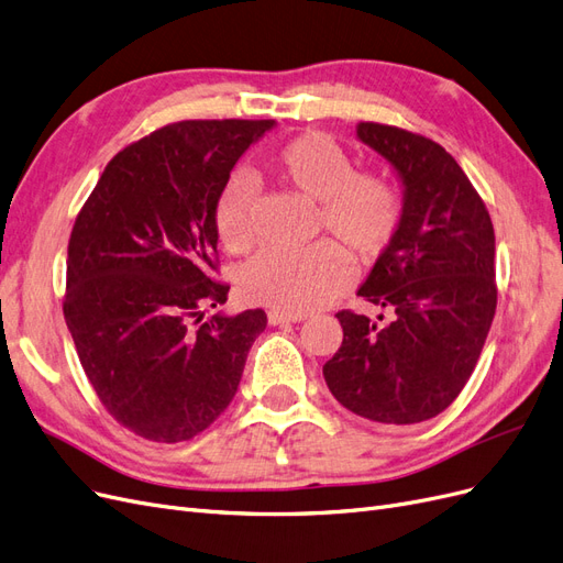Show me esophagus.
<instances>
[{
	"instance_id": "esophagus-1",
	"label": "esophagus",
	"mask_w": 563,
	"mask_h": 563,
	"mask_svg": "<svg viewBox=\"0 0 563 563\" xmlns=\"http://www.w3.org/2000/svg\"><path fill=\"white\" fill-rule=\"evenodd\" d=\"M301 320H306L303 313H287V311H278V308L268 311V324H285V322H301Z\"/></svg>"
}]
</instances>
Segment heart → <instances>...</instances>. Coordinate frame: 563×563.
Wrapping results in <instances>:
<instances>
[{
    "instance_id": "1",
    "label": "heart",
    "mask_w": 563,
    "mask_h": 563,
    "mask_svg": "<svg viewBox=\"0 0 563 563\" xmlns=\"http://www.w3.org/2000/svg\"><path fill=\"white\" fill-rule=\"evenodd\" d=\"M285 185L318 198V227L330 229L360 260H378L402 222V198L386 175L355 170L351 154L320 131H306L271 158ZM217 231L229 252H245L257 241V194L250 177H239L217 203ZM351 255L336 241L303 247H274L252 260L241 292L252 303L287 313H306L330 301L351 278Z\"/></svg>"
}]
</instances>
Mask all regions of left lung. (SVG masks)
Instances as JSON below:
<instances>
[{"instance_id":"1","label":"left lung","mask_w":563,"mask_h":563,"mask_svg":"<svg viewBox=\"0 0 563 563\" xmlns=\"http://www.w3.org/2000/svg\"><path fill=\"white\" fill-rule=\"evenodd\" d=\"M357 137L405 185L402 222L360 297L378 322L339 311L343 341L322 376L349 411L409 426L442 413L475 372L496 316V239L482 196L442 144L360 121Z\"/></svg>"}]
</instances>
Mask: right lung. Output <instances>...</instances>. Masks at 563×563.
I'll return each instance as SVG.
<instances>
[{
	"mask_svg": "<svg viewBox=\"0 0 563 563\" xmlns=\"http://www.w3.org/2000/svg\"><path fill=\"white\" fill-rule=\"evenodd\" d=\"M274 119H189L123 147L77 214L63 313L112 419L152 442H187L239 390L262 308L212 316L217 201L231 168Z\"/></svg>",
	"mask_w": 563,
	"mask_h": 563,
	"instance_id": "add662e5",
	"label": "right lung"
}]
</instances>
